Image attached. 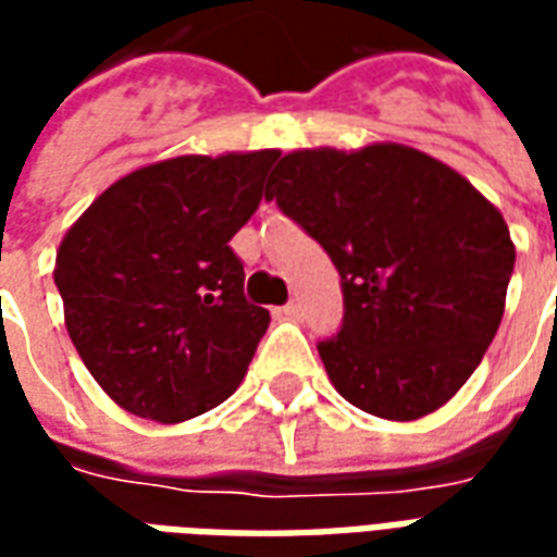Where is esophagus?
<instances>
[{
    "instance_id": "34e87169",
    "label": "esophagus",
    "mask_w": 557,
    "mask_h": 557,
    "mask_svg": "<svg viewBox=\"0 0 557 557\" xmlns=\"http://www.w3.org/2000/svg\"><path fill=\"white\" fill-rule=\"evenodd\" d=\"M301 304L298 301H289L286 304V307H283V315H286V319H292V322H298V319H301Z\"/></svg>"
}]
</instances>
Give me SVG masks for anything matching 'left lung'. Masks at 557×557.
<instances>
[{
  "instance_id": "1",
  "label": "left lung",
  "mask_w": 557,
  "mask_h": 557,
  "mask_svg": "<svg viewBox=\"0 0 557 557\" xmlns=\"http://www.w3.org/2000/svg\"><path fill=\"white\" fill-rule=\"evenodd\" d=\"M265 199L325 247L343 280V327L319 343L339 397L385 420L442 409L502 325L516 262L502 211L399 143L289 151Z\"/></svg>"
}]
</instances>
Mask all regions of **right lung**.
Returning a JSON list of instances; mask_svg holds the SVG:
<instances>
[{"instance_id":"1","label":"right lung","mask_w":557,"mask_h":557,"mask_svg":"<svg viewBox=\"0 0 557 557\" xmlns=\"http://www.w3.org/2000/svg\"><path fill=\"white\" fill-rule=\"evenodd\" d=\"M277 158L262 148L148 163L65 232L53 280L67 334L115 406L182 423L242 385L271 315L244 298L230 242Z\"/></svg>"}]
</instances>
